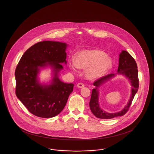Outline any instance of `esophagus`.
<instances>
[{
  "label": "esophagus",
  "mask_w": 154,
  "mask_h": 154,
  "mask_svg": "<svg viewBox=\"0 0 154 154\" xmlns=\"http://www.w3.org/2000/svg\"><path fill=\"white\" fill-rule=\"evenodd\" d=\"M84 86H85V85H84V84L83 83H82V82L78 83V85H77V87H78V88H83Z\"/></svg>",
  "instance_id": "34e87169"
}]
</instances>
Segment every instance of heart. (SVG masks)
I'll return each instance as SVG.
<instances>
[{
    "mask_svg": "<svg viewBox=\"0 0 154 154\" xmlns=\"http://www.w3.org/2000/svg\"><path fill=\"white\" fill-rule=\"evenodd\" d=\"M69 66L73 70L83 68L87 70V75L90 79H96L103 76L110 69L111 61L106 54L98 50H84L78 53L75 61L71 60Z\"/></svg>",
    "mask_w": 154,
    "mask_h": 154,
    "instance_id": "obj_1",
    "label": "heart"
}]
</instances>
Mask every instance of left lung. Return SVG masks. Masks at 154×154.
<instances>
[{
  "label": "left lung",
  "mask_w": 154,
  "mask_h": 154,
  "mask_svg": "<svg viewBox=\"0 0 154 154\" xmlns=\"http://www.w3.org/2000/svg\"><path fill=\"white\" fill-rule=\"evenodd\" d=\"M119 63L118 67L117 73L125 75L130 80L132 85V94L130 100L127 106L118 112L109 113L103 111L100 108L98 104V88L104 82L114 76L115 74L110 73L106 76L97 79L94 82V85L95 88L92 91L91 100L89 101V107L92 112L97 118L103 119H110L116 117L122 116L125 115L129 110L132 104V101L139 88V78H138V70L136 61L132 56L126 51L123 50L119 55Z\"/></svg>",
  "instance_id": "1"
}]
</instances>
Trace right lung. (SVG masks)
<instances>
[{
  "label": "right lung",
  "instance_id": "add662e5",
  "mask_svg": "<svg viewBox=\"0 0 154 154\" xmlns=\"http://www.w3.org/2000/svg\"><path fill=\"white\" fill-rule=\"evenodd\" d=\"M67 44L43 41L29 47L22 55L17 66L15 75L17 97L31 114L42 118L59 114L66 106L73 91V84L64 83L57 73L66 63ZM48 63L55 71L51 85L42 86L37 80L39 67Z\"/></svg>",
  "mask_w": 154,
  "mask_h": 154
}]
</instances>
